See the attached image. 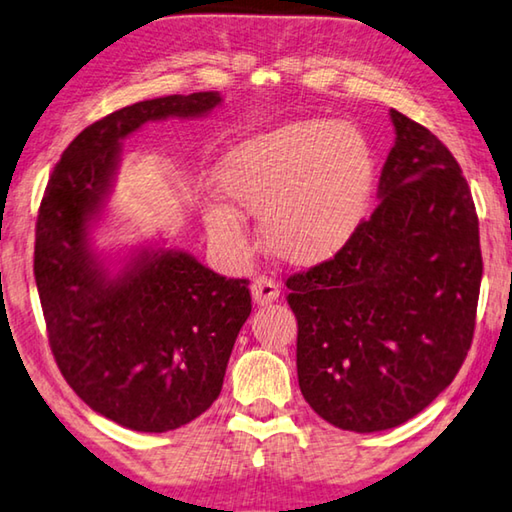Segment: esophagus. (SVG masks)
<instances>
[{"instance_id":"34e87169","label":"esophagus","mask_w":512,"mask_h":512,"mask_svg":"<svg viewBox=\"0 0 512 512\" xmlns=\"http://www.w3.org/2000/svg\"><path fill=\"white\" fill-rule=\"evenodd\" d=\"M279 283L270 276H256L254 283H251V297H254V304L267 306L272 304L274 299H279Z\"/></svg>"}]
</instances>
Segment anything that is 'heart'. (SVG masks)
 Returning a JSON list of instances; mask_svg holds the SVG:
<instances>
[{"label": "heart", "mask_w": 512, "mask_h": 512, "mask_svg": "<svg viewBox=\"0 0 512 512\" xmlns=\"http://www.w3.org/2000/svg\"><path fill=\"white\" fill-rule=\"evenodd\" d=\"M374 152L356 124L299 120L247 138L222 156L215 183L231 204L261 217L265 247L290 265L338 254L363 222L374 186ZM206 226L224 249L247 247L242 215L206 208Z\"/></svg>", "instance_id": "obj_1"}]
</instances>
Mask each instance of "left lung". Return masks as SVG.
Here are the masks:
<instances>
[{
  "label": "left lung",
  "instance_id": "1",
  "mask_svg": "<svg viewBox=\"0 0 512 512\" xmlns=\"http://www.w3.org/2000/svg\"><path fill=\"white\" fill-rule=\"evenodd\" d=\"M379 206L331 261L290 276L297 376L342 431L408 422L454 381L474 338L479 217L460 165L392 108Z\"/></svg>",
  "mask_w": 512,
  "mask_h": 512
}]
</instances>
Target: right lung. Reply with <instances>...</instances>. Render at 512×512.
<instances>
[{
  "instance_id": "right-lung-1",
  "label": "right lung",
  "mask_w": 512,
  "mask_h": 512,
  "mask_svg": "<svg viewBox=\"0 0 512 512\" xmlns=\"http://www.w3.org/2000/svg\"><path fill=\"white\" fill-rule=\"evenodd\" d=\"M220 104V92H192L102 117L70 142L40 201L33 274L58 370L95 413L133 431L179 429L220 397L251 313L249 283L183 249L145 245L111 272L90 229L111 195L124 138Z\"/></svg>"
}]
</instances>
